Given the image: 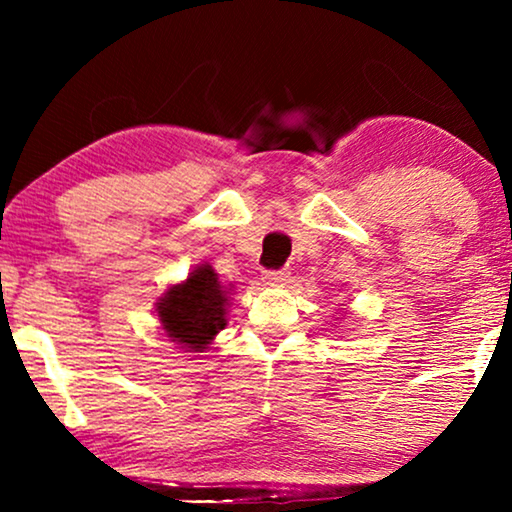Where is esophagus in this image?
Here are the masks:
<instances>
[{"label": "esophagus", "mask_w": 512, "mask_h": 512, "mask_svg": "<svg viewBox=\"0 0 512 512\" xmlns=\"http://www.w3.org/2000/svg\"><path fill=\"white\" fill-rule=\"evenodd\" d=\"M286 277H289V272H286V270H265L263 272V282L268 284V286L284 284Z\"/></svg>", "instance_id": "esophagus-1"}]
</instances>
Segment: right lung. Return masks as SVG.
I'll return each instance as SVG.
<instances>
[{"mask_svg": "<svg viewBox=\"0 0 512 512\" xmlns=\"http://www.w3.org/2000/svg\"><path fill=\"white\" fill-rule=\"evenodd\" d=\"M230 289L233 284L219 282V275L207 263L195 265L184 282L167 286L156 303L158 321L167 340L184 352H207L228 324Z\"/></svg>", "mask_w": 512, "mask_h": 512, "instance_id": "right-lung-1", "label": "right lung"}]
</instances>
